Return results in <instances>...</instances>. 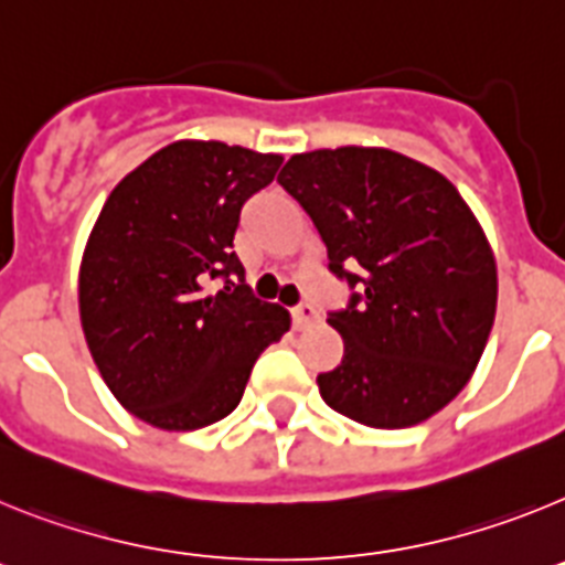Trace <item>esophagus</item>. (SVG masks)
<instances>
[{
	"label": "esophagus",
	"mask_w": 565,
	"mask_h": 565,
	"mask_svg": "<svg viewBox=\"0 0 565 565\" xmlns=\"http://www.w3.org/2000/svg\"><path fill=\"white\" fill-rule=\"evenodd\" d=\"M291 317H294V328H297V331H302V328H308L317 322L319 313L311 302H299V306L291 311Z\"/></svg>",
	"instance_id": "obj_1"
}]
</instances>
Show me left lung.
I'll list each match as a JSON object with an SVG mask.
<instances>
[{
	"mask_svg": "<svg viewBox=\"0 0 565 565\" xmlns=\"http://www.w3.org/2000/svg\"><path fill=\"white\" fill-rule=\"evenodd\" d=\"M277 183L306 209L351 299L328 311L344 356L319 373L328 407L402 430L461 393L495 322L481 226L444 174L391 149L294 154Z\"/></svg>",
	"mask_w": 565,
	"mask_h": 565,
	"instance_id": "obj_1",
	"label": "left lung"
}]
</instances>
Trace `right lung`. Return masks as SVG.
<instances>
[{
  "mask_svg": "<svg viewBox=\"0 0 565 565\" xmlns=\"http://www.w3.org/2000/svg\"><path fill=\"white\" fill-rule=\"evenodd\" d=\"M282 158L221 141H174L129 172L84 248L78 308L113 396L161 430L221 422L268 344L291 328L232 252L239 212ZM221 278L224 288L205 286Z\"/></svg>",
  "mask_w": 565,
  "mask_h": 565,
  "instance_id": "right-lung-1",
  "label": "right lung"
}]
</instances>
